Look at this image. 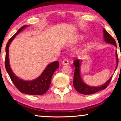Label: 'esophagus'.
Returning a JSON list of instances; mask_svg holds the SVG:
<instances>
[{"label":"esophagus","mask_w":121,"mask_h":121,"mask_svg":"<svg viewBox=\"0 0 121 121\" xmlns=\"http://www.w3.org/2000/svg\"><path fill=\"white\" fill-rule=\"evenodd\" d=\"M69 60L66 59H65L62 61V64L64 65H67L69 64Z\"/></svg>","instance_id":"1"}]
</instances>
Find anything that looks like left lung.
Returning a JSON list of instances; mask_svg holds the SVG:
<instances>
[{
  "instance_id": "obj_1",
  "label": "left lung",
  "mask_w": 121,
  "mask_h": 121,
  "mask_svg": "<svg viewBox=\"0 0 121 121\" xmlns=\"http://www.w3.org/2000/svg\"><path fill=\"white\" fill-rule=\"evenodd\" d=\"M104 40L107 43L111 44L112 45H115L116 47H117V44L116 43L115 40L112 38V36L106 31V30L104 28ZM116 64L117 66L116 67V69L117 66H118V59L117 56V52H116ZM81 60L79 59H76L73 61V65L75 67L74 69V78H73V86L75 89L78 92H79L81 94L84 95H89L91 94H94L95 93L98 92V91L104 90L106 88L109 84L110 81L112 79V76L110 78V79L106 82L104 84L101 85L100 86H89L88 85L86 84L82 79L81 76V72H80V66H81Z\"/></svg>"
}]
</instances>
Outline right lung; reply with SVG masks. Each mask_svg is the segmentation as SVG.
I'll return each instance as SVG.
<instances>
[{"mask_svg":"<svg viewBox=\"0 0 121 121\" xmlns=\"http://www.w3.org/2000/svg\"><path fill=\"white\" fill-rule=\"evenodd\" d=\"M27 26H28L25 25L22 26L8 41L5 48L6 55L5 65L6 70L9 74L12 82L20 92L30 95H43L47 92L50 87L52 76L56 69H58L59 66L58 61H54L49 64L43 72L42 73V74L36 79L27 81H24L17 77L13 73L10 66L9 59V48L10 44L15 38L16 35H17L20 32L22 31Z\"/></svg>","mask_w":121,"mask_h":121,"instance_id":"1","label":"right lung"}]
</instances>
